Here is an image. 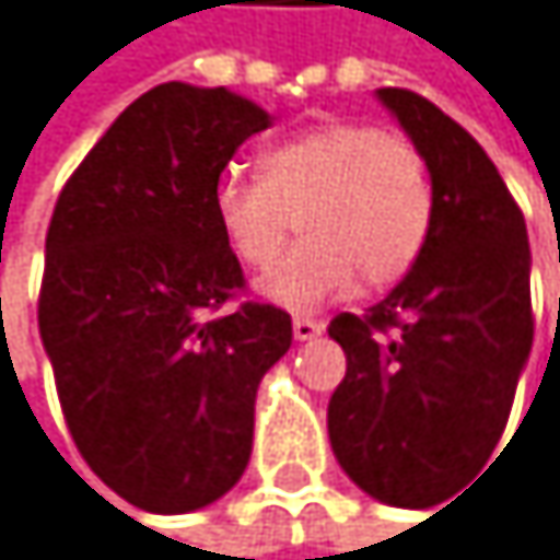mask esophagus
I'll return each instance as SVG.
<instances>
[{"label": "esophagus", "instance_id": "34e87169", "mask_svg": "<svg viewBox=\"0 0 560 560\" xmlns=\"http://www.w3.org/2000/svg\"><path fill=\"white\" fill-rule=\"evenodd\" d=\"M292 331H295V338H299V341H312V338H318V335L325 331V322L299 315V318L292 322Z\"/></svg>", "mask_w": 560, "mask_h": 560}]
</instances>
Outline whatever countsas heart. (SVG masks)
I'll use <instances>...</instances> for the list:
<instances>
[{"label":"heart","instance_id":"heart-1","mask_svg":"<svg viewBox=\"0 0 560 560\" xmlns=\"http://www.w3.org/2000/svg\"><path fill=\"white\" fill-rule=\"evenodd\" d=\"M215 222L232 255L265 271L295 225L305 242L261 278L258 295L278 308L312 312L354 289L395 285L418 265L434 188L424 152L395 129L328 122L258 159V178L215 188Z\"/></svg>","mask_w":560,"mask_h":560}]
</instances>
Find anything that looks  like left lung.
I'll list each match as a JSON object with an SVG mask.
<instances>
[{
    "mask_svg": "<svg viewBox=\"0 0 560 560\" xmlns=\"http://www.w3.org/2000/svg\"><path fill=\"white\" fill-rule=\"evenodd\" d=\"M378 98L424 152L434 222L388 299L328 325L348 358L328 438L362 491L424 508L478 475L508 424L535 338L532 248L504 178L455 118L408 89Z\"/></svg>",
    "mask_w": 560,
    "mask_h": 560,
    "instance_id": "obj_1",
    "label": "left lung"
}]
</instances>
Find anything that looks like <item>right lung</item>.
Returning a JSON list of instances; mask_svg holds the SVG:
<instances>
[{
	"mask_svg": "<svg viewBox=\"0 0 560 560\" xmlns=\"http://www.w3.org/2000/svg\"><path fill=\"white\" fill-rule=\"evenodd\" d=\"M268 126L229 89L155 85L82 159L49 222L38 335L62 415L89 468L142 511L206 508L242 478L258 382L292 345L282 308L222 312L245 275L215 188Z\"/></svg>",
	"mask_w": 560,
	"mask_h": 560,
	"instance_id": "obj_1",
	"label": "right lung"
}]
</instances>
